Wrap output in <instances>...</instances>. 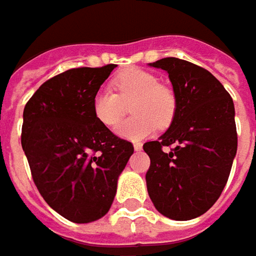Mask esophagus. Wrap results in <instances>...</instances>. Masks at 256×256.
I'll return each mask as SVG.
<instances>
[{"label": "esophagus", "instance_id": "obj_1", "mask_svg": "<svg viewBox=\"0 0 256 256\" xmlns=\"http://www.w3.org/2000/svg\"><path fill=\"white\" fill-rule=\"evenodd\" d=\"M133 148H134L136 152H139V150H142V143H140V142H134V143H133Z\"/></svg>", "mask_w": 256, "mask_h": 256}]
</instances>
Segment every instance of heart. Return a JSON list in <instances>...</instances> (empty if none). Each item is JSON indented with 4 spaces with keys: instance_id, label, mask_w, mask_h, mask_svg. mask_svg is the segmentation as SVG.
Returning <instances> with one entry per match:
<instances>
[{
    "instance_id": "1",
    "label": "heart",
    "mask_w": 256,
    "mask_h": 256,
    "mask_svg": "<svg viewBox=\"0 0 256 256\" xmlns=\"http://www.w3.org/2000/svg\"><path fill=\"white\" fill-rule=\"evenodd\" d=\"M113 90H100L93 98L96 118L108 128L122 122L132 104L134 114L123 122L117 133L122 138L140 140L154 132L156 126L168 128L176 113V96L170 87L159 83L158 77L142 68H128L113 78Z\"/></svg>"
}]
</instances>
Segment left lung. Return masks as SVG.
Wrapping results in <instances>:
<instances>
[{
	"label": "left lung",
	"instance_id": "1",
	"mask_svg": "<svg viewBox=\"0 0 256 256\" xmlns=\"http://www.w3.org/2000/svg\"><path fill=\"white\" fill-rule=\"evenodd\" d=\"M169 72L176 96L172 124L148 142L146 184L162 215L189 220L219 199L236 154L238 134L232 97L214 74L194 62L166 57L152 64Z\"/></svg>",
	"mask_w": 256,
	"mask_h": 256
}]
</instances>
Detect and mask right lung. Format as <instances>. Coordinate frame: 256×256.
I'll return each mask as SVG.
<instances>
[{"label": "right lung", "instance_id": "right-lung-1", "mask_svg": "<svg viewBox=\"0 0 256 256\" xmlns=\"http://www.w3.org/2000/svg\"><path fill=\"white\" fill-rule=\"evenodd\" d=\"M116 64L78 67L38 87L24 107L21 144L32 180L62 216L87 224L104 216L133 144L103 126L93 98Z\"/></svg>", "mask_w": 256, "mask_h": 256}]
</instances>
